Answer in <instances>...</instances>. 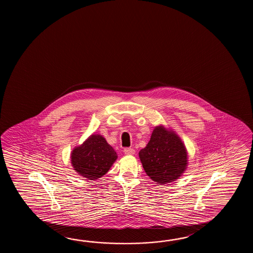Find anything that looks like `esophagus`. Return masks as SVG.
Here are the masks:
<instances>
[{"instance_id":"1","label":"esophagus","mask_w":253,"mask_h":253,"mask_svg":"<svg viewBox=\"0 0 253 253\" xmlns=\"http://www.w3.org/2000/svg\"><path fill=\"white\" fill-rule=\"evenodd\" d=\"M134 148H130V147H126V148H125L124 153L126 155H134Z\"/></svg>"}]
</instances>
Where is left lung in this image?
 I'll list each match as a JSON object with an SVG mask.
<instances>
[{
    "instance_id": "1",
    "label": "left lung",
    "mask_w": 253,
    "mask_h": 253,
    "mask_svg": "<svg viewBox=\"0 0 253 253\" xmlns=\"http://www.w3.org/2000/svg\"><path fill=\"white\" fill-rule=\"evenodd\" d=\"M139 157L146 174L156 183H170L182 175L187 166V152L179 136L163 126L154 129Z\"/></svg>"
}]
</instances>
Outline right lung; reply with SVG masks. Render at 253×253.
Returning <instances> with one entry per match:
<instances>
[{
  "label": "right lung",
  "mask_w": 253,
  "mask_h": 253,
  "mask_svg": "<svg viewBox=\"0 0 253 253\" xmlns=\"http://www.w3.org/2000/svg\"><path fill=\"white\" fill-rule=\"evenodd\" d=\"M117 158V153L100 134H92L71 153L74 170L88 180L102 177Z\"/></svg>",
  "instance_id": "1"
}]
</instances>
